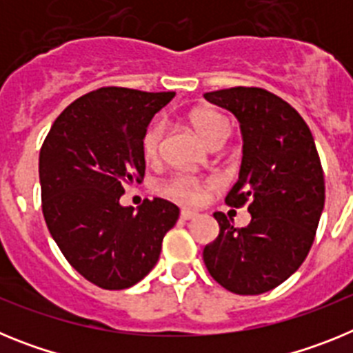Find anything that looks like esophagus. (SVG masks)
<instances>
[{
    "mask_svg": "<svg viewBox=\"0 0 353 353\" xmlns=\"http://www.w3.org/2000/svg\"><path fill=\"white\" fill-rule=\"evenodd\" d=\"M196 215H198V212L194 210H187V208H183L182 212H180V217H182L183 221H189V219H194Z\"/></svg>",
    "mask_w": 353,
    "mask_h": 353,
    "instance_id": "obj_1",
    "label": "esophagus"
}]
</instances>
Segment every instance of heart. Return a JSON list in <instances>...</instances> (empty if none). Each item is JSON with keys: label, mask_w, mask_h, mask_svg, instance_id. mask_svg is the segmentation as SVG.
<instances>
[{"label": "heart", "mask_w": 353, "mask_h": 353, "mask_svg": "<svg viewBox=\"0 0 353 353\" xmlns=\"http://www.w3.org/2000/svg\"><path fill=\"white\" fill-rule=\"evenodd\" d=\"M191 123L212 148H221L232 134L230 121L212 109H201L192 113ZM162 138H164V123L161 120L152 121L141 136V150L146 161L154 162L161 157ZM207 187L208 180H205L203 176L192 173H176L164 180L159 191L180 203L198 205L203 199Z\"/></svg>", "instance_id": "obj_1"}]
</instances>
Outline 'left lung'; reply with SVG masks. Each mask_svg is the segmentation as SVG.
Wrapping results in <instances>:
<instances>
[{"instance_id":"left-lung-1","label":"left lung","mask_w":353,"mask_h":353,"mask_svg":"<svg viewBox=\"0 0 353 353\" xmlns=\"http://www.w3.org/2000/svg\"><path fill=\"white\" fill-rule=\"evenodd\" d=\"M232 111L244 136L239 180L226 205H248L251 223L236 228L215 212L219 236L203 249L215 281L236 295L270 292L305 260L325 203V180L313 134L281 97L256 86L205 93Z\"/></svg>"}]
</instances>
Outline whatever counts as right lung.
<instances>
[{
    "label": "right lung",
    "instance_id": "add662e5",
    "mask_svg": "<svg viewBox=\"0 0 353 353\" xmlns=\"http://www.w3.org/2000/svg\"><path fill=\"white\" fill-rule=\"evenodd\" d=\"M174 92L93 90L61 111L40 148L42 214L68 263L104 290H125L154 269L179 221L168 199L121 207L127 183L145 176L141 136Z\"/></svg>",
    "mask_w": 353,
    "mask_h": 353
}]
</instances>
